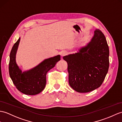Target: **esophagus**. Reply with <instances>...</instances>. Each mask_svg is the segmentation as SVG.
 <instances>
[{"label": "esophagus", "instance_id": "esophagus-1", "mask_svg": "<svg viewBox=\"0 0 122 122\" xmlns=\"http://www.w3.org/2000/svg\"><path fill=\"white\" fill-rule=\"evenodd\" d=\"M67 54V52L66 51H62L61 53V55L62 56H66Z\"/></svg>", "mask_w": 122, "mask_h": 122}]
</instances>
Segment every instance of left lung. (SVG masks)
Masks as SVG:
<instances>
[{
	"label": "left lung",
	"mask_w": 122,
	"mask_h": 122,
	"mask_svg": "<svg viewBox=\"0 0 122 122\" xmlns=\"http://www.w3.org/2000/svg\"><path fill=\"white\" fill-rule=\"evenodd\" d=\"M109 49L100 30L86 46L77 53L63 56L67 62L70 86L78 92H90L99 87L109 67Z\"/></svg>",
	"instance_id": "left-lung-1"
}]
</instances>
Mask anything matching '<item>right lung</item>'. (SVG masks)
I'll use <instances>...</instances> for the list:
<instances>
[{
    "mask_svg": "<svg viewBox=\"0 0 122 122\" xmlns=\"http://www.w3.org/2000/svg\"><path fill=\"white\" fill-rule=\"evenodd\" d=\"M20 38L14 44L10 54L9 72L10 78L18 90L27 95L41 92L46 84V74L60 60V56L45 59L37 66L22 72L16 64L15 56Z\"/></svg>",
    "mask_w": 122,
    "mask_h": 122,
    "instance_id": "right-lung-1",
    "label": "right lung"
}]
</instances>
